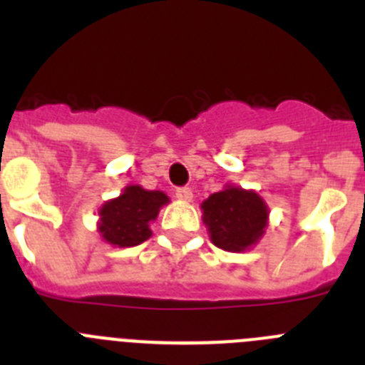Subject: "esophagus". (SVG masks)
<instances>
[{
	"instance_id": "esophagus-1",
	"label": "esophagus",
	"mask_w": 365,
	"mask_h": 365,
	"mask_svg": "<svg viewBox=\"0 0 365 365\" xmlns=\"http://www.w3.org/2000/svg\"><path fill=\"white\" fill-rule=\"evenodd\" d=\"M175 195H177V199H180V201H190L193 193L188 186H180V188L175 190Z\"/></svg>"
}]
</instances>
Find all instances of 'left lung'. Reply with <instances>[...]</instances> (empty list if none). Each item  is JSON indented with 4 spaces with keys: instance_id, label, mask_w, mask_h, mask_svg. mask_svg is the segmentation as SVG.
<instances>
[{
    "instance_id": "1",
    "label": "left lung",
    "mask_w": 365,
    "mask_h": 365,
    "mask_svg": "<svg viewBox=\"0 0 365 365\" xmlns=\"http://www.w3.org/2000/svg\"><path fill=\"white\" fill-rule=\"evenodd\" d=\"M201 208L212 243L230 252L252 247L265 232L269 217L267 205L257 193L234 186L212 193Z\"/></svg>"
}]
</instances>
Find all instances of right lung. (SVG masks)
<instances>
[{"label":"right lung","mask_w":365,"mask_h":365,"mask_svg":"<svg viewBox=\"0 0 365 365\" xmlns=\"http://www.w3.org/2000/svg\"><path fill=\"white\" fill-rule=\"evenodd\" d=\"M168 197L163 192H148L140 186H128L120 197L106 202L100 210L102 237L115 247H135L151 235L150 221L159 214Z\"/></svg>","instance_id":"1"}]
</instances>
